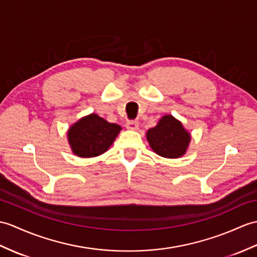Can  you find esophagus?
<instances>
[{
    "label": "esophagus",
    "instance_id": "obj_1",
    "mask_svg": "<svg viewBox=\"0 0 257 257\" xmlns=\"http://www.w3.org/2000/svg\"><path fill=\"white\" fill-rule=\"evenodd\" d=\"M126 127L129 130H137L139 128V122L137 120H129L126 123Z\"/></svg>",
    "mask_w": 257,
    "mask_h": 257
}]
</instances>
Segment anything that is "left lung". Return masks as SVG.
I'll use <instances>...</instances> for the list:
<instances>
[{
	"instance_id": "left-lung-1",
	"label": "left lung",
	"mask_w": 257,
	"mask_h": 257,
	"mask_svg": "<svg viewBox=\"0 0 257 257\" xmlns=\"http://www.w3.org/2000/svg\"><path fill=\"white\" fill-rule=\"evenodd\" d=\"M147 139L152 150L159 156L176 159L186 152L190 135L177 119L166 115L161 118L156 127L148 130Z\"/></svg>"
}]
</instances>
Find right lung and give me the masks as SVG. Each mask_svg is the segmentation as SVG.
Here are the masks:
<instances>
[{
  "mask_svg": "<svg viewBox=\"0 0 257 257\" xmlns=\"http://www.w3.org/2000/svg\"><path fill=\"white\" fill-rule=\"evenodd\" d=\"M121 127L91 114L75 122L68 131V139L77 157L93 158L106 152Z\"/></svg>",
  "mask_w": 257,
  "mask_h": 257,
  "instance_id": "add662e5",
  "label": "right lung"
}]
</instances>
